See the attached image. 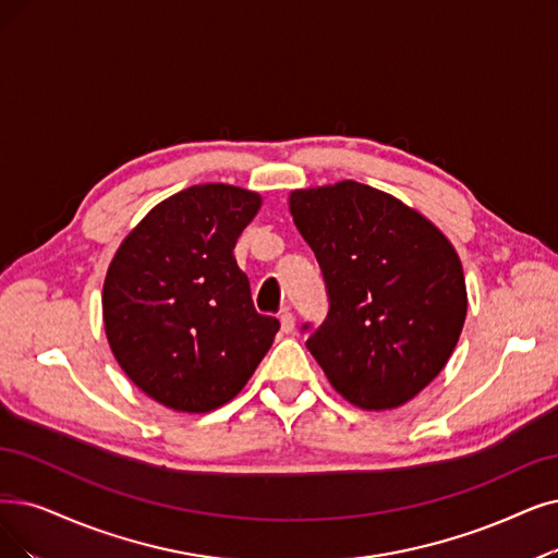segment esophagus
I'll list each match as a JSON object with an SVG mask.
<instances>
[{"instance_id": "esophagus-1", "label": "esophagus", "mask_w": 558, "mask_h": 558, "mask_svg": "<svg viewBox=\"0 0 558 558\" xmlns=\"http://www.w3.org/2000/svg\"><path fill=\"white\" fill-rule=\"evenodd\" d=\"M279 323H281V331L283 333H291L295 329V316L291 314V311L283 308L281 316H279Z\"/></svg>"}]
</instances>
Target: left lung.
I'll list each match as a JSON object with an SVG mask.
<instances>
[{"label": "left lung", "instance_id": "8db88e82", "mask_svg": "<svg viewBox=\"0 0 558 558\" xmlns=\"http://www.w3.org/2000/svg\"><path fill=\"white\" fill-rule=\"evenodd\" d=\"M288 206L329 298L308 352L348 403L405 405L447 366L464 325L453 244L396 196L354 181L295 190Z\"/></svg>", "mask_w": 558, "mask_h": 558}]
</instances>
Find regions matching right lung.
Returning <instances> with one entry per match:
<instances>
[{
	"instance_id": "right-lung-1",
	"label": "right lung",
	"mask_w": 558,
	"mask_h": 558,
	"mask_svg": "<svg viewBox=\"0 0 558 558\" xmlns=\"http://www.w3.org/2000/svg\"><path fill=\"white\" fill-rule=\"evenodd\" d=\"M260 194L192 185L132 229L102 286V320L123 373L160 405L202 414L247 385L279 320L254 308L233 256Z\"/></svg>"
}]
</instances>
